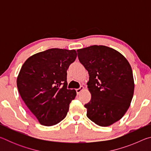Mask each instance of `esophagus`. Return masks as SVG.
<instances>
[{"label": "esophagus", "instance_id": "34e87169", "mask_svg": "<svg viewBox=\"0 0 151 151\" xmlns=\"http://www.w3.org/2000/svg\"><path fill=\"white\" fill-rule=\"evenodd\" d=\"M85 88H84V86H80V88H77V89H76V93H77L78 94L81 93V92L83 90V89Z\"/></svg>", "mask_w": 151, "mask_h": 151}]
</instances>
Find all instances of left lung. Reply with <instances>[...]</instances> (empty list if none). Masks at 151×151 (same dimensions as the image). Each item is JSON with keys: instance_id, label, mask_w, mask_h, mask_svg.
Masks as SVG:
<instances>
[{"instance_id": "obj_1", "label": "left lung", "mask_w": 151, "mask_h": 151, "mask_svg": "<svg viewBox=\"0 0 151 151\" xmlns=\"http://www.w3.org/2000/svg\"><path fill=\"white\" fill-rule=\"evenodd\" d=\"M87 70L91 99L85 104L86 116L101 127H108L126 113L133 96L131 66L123 55L106 46L93 45L77 50Z\"/></svg>"}]
</instances>
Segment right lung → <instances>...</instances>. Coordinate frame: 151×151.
Segmentation results:
<instances>
[{"label":"right lung","mask_w":151,"mask_h":151,"mask_svg":"<svg viewBox=\"0 0 151 151\" xmlns=\"http://www.w3.org/2000/svg\"><path fill=\"white\" fill-rule=\"evenodd\" d=\"M76 56L75 50L50 48L22 66L17 81L20 95L42 125L57 124L67 114L76 93L67 89L66 70Z\"/></svg>","instance_id":"1"}]
</instances>
